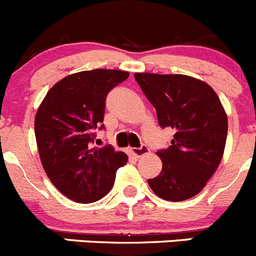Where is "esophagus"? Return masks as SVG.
<instances>
[{
    "mask_svg": "<svg viewBox=\"0 0 256 256\" xmlns=\"http://www.w3.org/2000/svg\"><path fill=\"white\" fill-rule=\"evenodd\" d=\"M131 152H132V154L135 155V156L140 158V156H142V155H145L149 152V148H148L146 145H142L140 148H134Z\"/></svg>",
    "mask_w": 256,
    "mask_h": 256,
    "instance_id": "obj_1",
    "label": "esophagus"
}]
</instances>
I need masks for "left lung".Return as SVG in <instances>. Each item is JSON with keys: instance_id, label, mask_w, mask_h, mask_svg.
<instances>
[{"instance_id": "1", "label": "left lung", "mask_w": 256, "mask_h": 256, "mask_svg": "<svg viewBox=\"0 0 256 256\" xmlns=\"http://www.w3.org/2000/svg\"><path fill=\"white\" fill-rule=\"evenodd\" d=\"M156 110L162 128L176 130L172 144L156 152L159 176L148 179L158 197L184 200L204 190L220 166L228 138V114L207 83L183 74L135 73Z\"/></svg>"}]
</instances>
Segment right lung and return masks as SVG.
Masks as SVG:
<instances>
[{
	"label": "right lung",
	"mask_w": 256,
	"mask_h": 256,
	"mask_svg": "<svg viewBox=\"0 0 256 256\" xmlns=\"http://www.w3.org/2000/svg\"><path fill=\"white\" fill-rule=\"evenodd\" d=\"M130 76L93 69L66 76L52 86L38 108L35 136L40 160L52 183L69 200L90 204L111 190L128 155L111 145L93 146L104 126L106 97Z\"/></svg>",
	"instance_id": "right-lung-1"
}]
</instances>
